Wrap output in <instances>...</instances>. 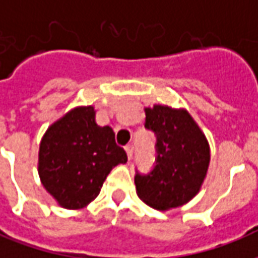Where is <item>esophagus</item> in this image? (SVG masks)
I'll return each mask as SVG.
<instances>
[{"label": "esophagus", "mask_w": 258, "mask_h": 258, "mask_svg": "<svg viewBox=\"0 0 258 258\" xmlns=\"http://www.w3.org/2000/svg\"><path fill=\"white\" fill-rule=\"evenodd\" d=\"M125 152H127V156H128V160H131V157H133V153H134V146L128 144V145H125Z\"/></svg>", "instance_id": "esophagus-1"}]
</instances>
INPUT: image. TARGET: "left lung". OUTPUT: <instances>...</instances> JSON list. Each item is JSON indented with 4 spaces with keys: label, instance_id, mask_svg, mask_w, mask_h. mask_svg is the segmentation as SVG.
Listing matches in <instances>:
<instances>
[{
    "label": "left lung",
    "instance_id": "obj_1",
    "mask_svg": "<svg viewBox=\"0 0 258 258\" xmlns=\"http://www.w3.org/2000/svg\"><path fill=\"white\" fill-rule=\"evenodd\" d=\"M145 128L156 135L155 166L135 174L137 194L156 210H168L198 194L210 163V148L199 125L184 109L155 105L145 109Z\"/></svg>",
    "mask_w": 258,
    "mask_h": 258
}]
</instances>
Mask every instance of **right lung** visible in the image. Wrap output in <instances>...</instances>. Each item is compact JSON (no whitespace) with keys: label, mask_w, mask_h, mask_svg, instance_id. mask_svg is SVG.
<instances>
[{"label":"right lung","mask_w":258,"mask_h":258,"mask_svg":"<svg viewBox=\"0 0 258 258\" xmlns=\"http://www.w3.org/2000/svg\"><path fill=\"white\" fill-rule=\"evenodd\" d=\"M127 153L109 125L95 123L92 106L76 107L44 134L38 152V174L49 195L64 209H83L95 199L107 174Z\"/></svg>","instance_id":"right-lung-1"}]
</instances>
